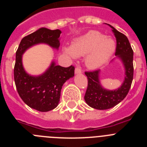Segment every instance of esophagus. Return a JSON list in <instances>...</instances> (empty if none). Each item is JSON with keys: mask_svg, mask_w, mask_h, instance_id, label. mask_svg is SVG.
Returning a JSON list of instances; mask_svg holds the SVG:
<instances>
[{"mask_svg": "<svg viewBox=\"0 0 147 147\" xmlns=\"http://www.w3.org/2000/svg\"><path fill=\"white\" fill-rule=\"evenodd\" d=\"M81 73H82V70L80 67H76V68H75V74H81Z\"/></svg>", "mask_w": 147, "mask_h": 147, "instance_id": "esophagus-1", "label": "esophagus"}]
</instances>
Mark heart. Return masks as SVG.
I'll use <instances>...</instances> for the list:
<instances>
[{"label":"heart","mask_w":147,"mask_h":147,"mask_svg":"<svg viewBox=\"0 0 147 147\" xmlns=\"http://www.w3.org/2000/svg\"><path fill=\"white\" fill-rule=\"evenodd\" d=\"M115 49L114 40L96 31H90L76 39L71 48H66L65 51L73 57L88 54L85 57V65L90 69H96L111 57Z\"/></svg>","instance_id":"obj_1"}]
</instances>
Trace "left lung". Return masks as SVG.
<instances>
[{"label":"left lung","mask_w":147,"mask_h":147,"mask_svg":"<svg viewBox=\"0 0 147 147\" xmlns=\"http://www.w3.org/2000/svg\"><path fill=\"white\" fill-rule=\"evenodd\" d=\"M109 26L116 38L115 56L120 58L124 64L125 77L120 88L109 90L102 88L100 84V70L85 73L88 77V88L85 100L90 107L97 110H107L120 103L127 96L133 80V51L130 43L124 34L119 32L112 26Z\"/></svg>","instance_id":"8db88e82"}]
</instances>
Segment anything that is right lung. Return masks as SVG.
<instances>
[{
	"instance_id": "add662e5",
	"label": "right lung",
	"mask_w": 147,
	"mask_h": 147,
	"mask_svg": "<svg viewBox=\"0 0 147 147\" xmlns=\"http://www.w3.org/2000/svg\"><path fill=\"white\" fill-rule=\"evenodd\" d=\"M61 33L59 29L39 28L22 39L16 51L14 79L18 93L28 107L40 112H48L57 107L62 85L74 76V66L64 67L52 62L44 74L33 76L23 68L22 55L28 48L39 43L48 44L58 49Z\"/></svg>"
}]
</instances>
